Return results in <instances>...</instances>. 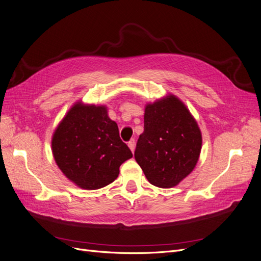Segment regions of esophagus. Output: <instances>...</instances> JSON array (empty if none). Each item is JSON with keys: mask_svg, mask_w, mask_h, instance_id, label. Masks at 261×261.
<instances>
[{"mask_svg": "<svg viewBox=\"0 0 261 261\" xmlns=\"http://www.w3.org/2000/svg\"><path fill=\"white\" fill-rule=\"evenodd\" d=\"M128 147L132 150V152L135 151V139H130L128 141Z\"/></svg>", "mask_w": 261, "mask_h": 261, "instance_id": "obj_1", "label": "esophagus"}]
</instances>
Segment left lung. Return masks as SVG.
Listing matches in <instances>:
<instances>
[{"label": "left lung", "instance_id": "1", "mask_svg": "<svg viewBox=\"0 0 261 261\" xmlns=\"http://www.w3.org/2000/svg\"><path fill=\"white\" fill-rule=\"evenodd\" d=\"M200 150V129L181 101L170 96L146 107L135 159L152 185H177L194 170Z\"/></svg>", "mask_w": 261, "mask_h": 261}]
</instances>
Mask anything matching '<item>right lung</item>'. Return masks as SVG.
Returning a JSON list of instances; mask_svg holds the SVG:
<instances>
[{
	"label": "right lung",
	"mask_w": 261,
	"mask_h": 261,
	"mask_svg": "<svg viewBox=\"0 0 261 261\" xmlns=\"http://www.w3.org/2000/svg\"><path fill=\"white\" fill-rule=\"evenodd\" d=\"M52 151L64 175L84 189H98L118 176L130 149L105 107L75 105L58 126Z\"/></svg>",
	"instance_id": "add662e5"
}]
</instances>
